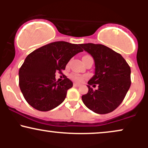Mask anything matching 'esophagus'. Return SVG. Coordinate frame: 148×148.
I'll return each mask as SVG.
<instances>
[{"instance_id": "esophagus-1", "label": "esophagus", "mask_w": 148, "mask_h": 148, "mask_svg": "<svg viewBox=\"0 0 148 148\" xmlns=\"http://www.w3.org/2000/svg\"><path fill=\"white\" fill-rule=\"evenodd\" d=\"M73 85H74V87H79V86H80V84H76V83H74V84Z\"/></svg>"}]
</instances>
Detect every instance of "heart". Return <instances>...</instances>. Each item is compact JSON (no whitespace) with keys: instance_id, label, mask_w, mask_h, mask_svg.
<instances>
[{"instance_id":"1","label":"heart","mask_w":148,"mask_h":148,"mask_svg":"<svg viewBox=\"0 0 148 148\" xmlns=\"http://www.w3.org/2000/svg\"><path fill=\"white\" fill-rule=\"evenodd\" d=\"M70 78L73 80V81H75L76 82H81V81H82L83 79H84V76L77 74H72L70 75Z\"/></svg>"}]
</instances>
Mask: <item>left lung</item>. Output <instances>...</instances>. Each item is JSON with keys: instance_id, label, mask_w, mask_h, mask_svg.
<instances>
[{"instance_id": "8db88e82", "label": "left lung", "mask_w": 148, "mask_h": 148, "mask_svg": "<svg viewBox=\"0 0 148 148\" xmlns=\"http://www.w3.org/2000/svg\"><path fill=\"white\" fill-rule=\"evenodd\" d=\"M94 58L95 75L88 82V92L82 96L84 104L95 113L106 114L113 111L125 99L131 86L130 65L118 53L102 45H80ZM98 89L94 91L90 85Z\"/></svg>"}]
</instances>
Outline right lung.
Listing matches in <instances>:
<instances>
[{"label": "right lung", "instance_id": "obj_1", "mask_svg": "<svg viewBox=\"0 0 148 148\" xmlns=\"http://www.w3.org/2000/svg\"><path fill=\"white\" fill-rule=\"evenodd\" d=\"M83 51L79 45L58 41L30 53L18 71L20 90L27 102L40 111L59 106L73 83L66 76L56 81V72L62 74L69 60Z\"/></svg>", "mask_w": 148, "mask_h": 148}]
</instances>
